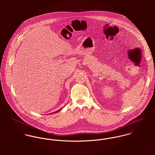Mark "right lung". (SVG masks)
I'll return each mask as SVG.
<instances>
[{
  "label": "right lung",
  "instance_id": "1",
  "mask_svg": "<svg viewBox=\"0 0 155 155\" xmlns=\"http://www.w3.org/2000/svg\"><path fill=\"white\" fill-rule=\"evenodd\" d=\"M61 109H60V110H58L56 111H55L54 113H57V112H58V111H60L61 110Z\"/></svg>",
  "mask_w": 155,
  "mask_h": 155
}]
</instances>
